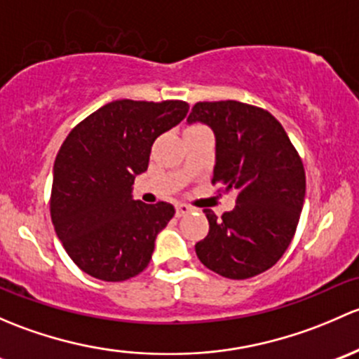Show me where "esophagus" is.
<instances>
[{"mask_svg": "<svg viewBox=\"0 0 359 359\" xmlns=\"http://www.w3.org/2000/svg\"><path fill=\"white\" fill-rule=\"evenodd\" d=\"M190 210H191L190 205H187V204H176V216H178V217L187 216V214L190 212Z\"/></svg>", "mask_w": 359, "mask_h": 359, "instance_id": "1", "label": "esophagus"}]
</instances>
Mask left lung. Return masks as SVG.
<instances>
[{
	"mask_svg": "<svg viewBox=\"0 0 359 359\" xmlns=\"http://www.w3.org/2000/svg\"><path fill=\"white\" fill-rule=\"evenodd\" d=\"M187 123L212 129V183L236 191L235 209L219 219L204 210L209 233L195 243L197 257L224 278L259 275L283 256L297 228L306 194L301 158L282 124L247 103L198 102Z\"/></svg>",
	"mask_w": 359,
	"mask_h": 359,
	"instance_id": "obj_1",
	"label": "left lung"
}]
</instances>
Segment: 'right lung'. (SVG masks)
Returning <instances> with one entry per match:
<instances>
[{"mask_svg":"<svg viewBox=\"0 0 359 359\" xmlns=\"http://www.w3.org/2000/svg\"><path fill=\"white\" fill-rule=\"evenodd\" d=\"M187 114L180 100H116L65 138L53 165L51 221L70 259L93 278L123 282L149 266L175 207L135 201L133 183L149 168L155 140Z\"/></svg>","mask_w":359,"mask_h":359,"instance_id":"add662e5","label":"right lung"}]
</instances>
